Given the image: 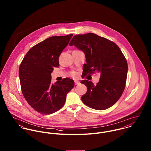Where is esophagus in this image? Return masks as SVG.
I'll return each mask as SVG.
<instances>
[{
	"label": "esophagus",
	"mask_w": 151,
	"mask_h": 151,
	"mask_svg": "<svg viewBox=\"0 0 151 151\" xmlns=\"http://www.w3.org/2000/svg\"><path fill=\"white\" fill-rule=\"evenodd\" d=\"M74 84H75V85L76 86H77V85H78V84H80V82L78 81H74Z\"/></svg>",
	"instance_id": "esophagus-1"
}]
</instances>
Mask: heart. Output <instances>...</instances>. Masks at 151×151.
Here are the masks:
<instances>
[{"label":"heart","instance_id":"obj_1","mask_svg":"<svg viewBox=\"0 0 151 151\" xmlns=\"http://www.w3.org/2000/svg\"><path fill=\"white\" fill-rule=\"evenodd\" d=\"M69 75L71 76V77H73L74 78H76L78 77V73L77 72H75V71H71L69 74Z\"/></svg>","mask_w":151,"mask_h":151}]
</instances>
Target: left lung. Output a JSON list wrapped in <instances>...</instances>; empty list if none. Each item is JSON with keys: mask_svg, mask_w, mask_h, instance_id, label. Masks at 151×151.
Returning <instances> with one entry per match:
<instances>
[{"mask_svg": "<svg viewBox=\"0 0 151 151\" xmlns=\"http://www.w3.org/2000/svg\"><path fill=\"white\" fill-rule=\"evenodd\" d=\"M86 54V64L83 74L101 73L99 81L94 86L83 80L87 87L81 96L83 103L89 108L103 110L112 106L121 97L126 86L128 65L119 47L108 39L93 33L76 35L69 43Z\"/></svg>", "mask_w": 151, "mask_h": 151, "instance_id": "8db88e82", "label": "left lung"}]
</instances>
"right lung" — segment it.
<instances>
[{
    "mask_svg": "<svg viewBox=\"0 0 151 151\" xmlns=\"http://www.w3.org/2000/svg\"><path fill=\"white\" fill-rule=\"evenodd\" d=\"M73 34L51 37L32 47L19 67L22 93L27 102L38 113L50 114L65 105L67 93L73 88L74 81L65 78L51 83V73L59 67V58Z\"/></svg>",
    "mask_w": 151,
    "mask_h": 151,
    "instance_id": "right-lung-1",
    "label": "right lung"
}]
</instances>
